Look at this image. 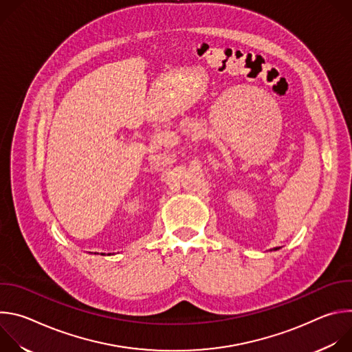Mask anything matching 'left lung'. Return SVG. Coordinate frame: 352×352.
Here are the masks:
<instances>
[{
    "label": "left lung",
    "mask_w": 352,
    "mask_h": 352,
    "mask_svg": "<svg viewBox=\"0 0 352 352\" xmlns=\"http://www.w3.org/2000/svg\"><path fill=\"white\" fill-rule=\"evenodd\" d=\"M277 249H278V248H274V249H273V250H277Z\"/></svg>",
    "instance_id": "left-lung-1"
}]
</instances>
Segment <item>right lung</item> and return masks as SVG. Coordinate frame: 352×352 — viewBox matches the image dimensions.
I'll list each match as a JSON object with an SVG mask.
<instances>
[{
    "instance_id": "obj_1",
    "label": "right lung",
    "mask_w": 352,
    "mask_h": 352,
    "mask_svg": "<svg viewBox=\"0 0 352 352\" xmlns=\"http://www.w3.org/2000/svg\"><path fill=\"white\" fill-rule=\"evenodd\" d=\"M102 255H106V254H102ZM109 255H111V254H109Z\"/></svg>"
}]
</instances>
